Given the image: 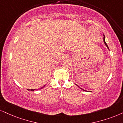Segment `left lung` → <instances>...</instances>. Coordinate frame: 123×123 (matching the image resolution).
<instances>
[{
  "label": "left lung",
  "instance_id": "1",
  "mask_svg": "<svg viewBox=\"0 0 123 123\" xmlns=\"http://www.w3.org/2000/svg\"><path fill=\"white\" fill-rule=\"evenodd\" d=\"M104 36V40H103V41H104V43H105V45H106V46H107V48H108V49H109V48H108V45H107V43H105V35H103ZM77 86H78V85H77ZM79 87V86H78ZM80 89H82V90H83V91H86V90H83V89H82V88H80Z\"/></svg>",
  "mask_w": 123,
  "mask_h": 123
}]
</instances>
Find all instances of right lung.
Returning a JSON list of instances; mask_svg holds the SVG:
<instances>
[{
    "instance_id": "1",
    "label": "right lung",
    "mask_w": 123,
    "mask_h": 123,
    "mask_svg": "<svg viewBox=\"0 0 123 123\" xmlns=\"http://www.w3.org/2000/svg\"><path fill=\"white\" fill-rule=\"evenodd\" d=\"M45 85H44V86H43V87L40 88V89H41V88H43V87H45ZM27 90H29V89H27ZM38 90V89H37L36 90ZM31 91H34V90H33V89H31Z\"/></svg>"
}]
</instances>
